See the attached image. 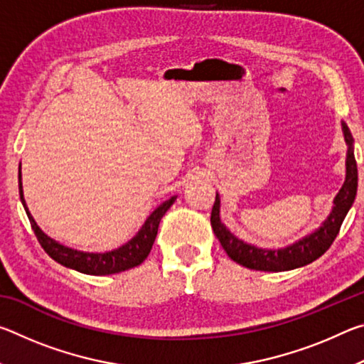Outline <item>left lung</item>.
Listing matches in <instances>:
<instances>
[{
	"label": "left lung",
	"instance_id": "1",
	"mask_svg": "<svg viewBox=\"0 0 364 364\" xmlns=\"http://www.w3.org/2000/svg\"><path fill=\"white\" fill-rule=\"evenodd\" d=\"M342 132L345 143H347V175L342 189L334 199V207L324 223L318 228L315 232L308 234L299 242H295L284 249H260L255 245L247 244L237 239L220 220V196L215 197V204L212 208L210 223L215 236L218 237L221 247L225 249L228 257L245 268L257 271H287L295 269L305 264L315 262L321 257L326 250L331 247L337 237L345 217L353 205L356 188H358V170H356V160L353 154V136L348 127L342 122Z\"/></svg>",
	"mask_w": 364,
	"mask_h": 364
}]
</instances>
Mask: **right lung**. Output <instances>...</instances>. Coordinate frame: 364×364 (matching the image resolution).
<instances>
[{
    "instance_id": "right-lung-1",
    "label": "right lung",
    "mask_w": 364,
    "mask_h": 364,
    "mask_svg": "<svg viewBox=\"0 0 364 364\" xmlns=\"http://www.w3.org/2000/svg\"><path fill=\"white\" fill-rule=\"evenodd\" d=\"M19 194L35 236L41 244V247L45 249L46 254L51 257L53 260L64 264L67 268H72L85 274H95V276L122 273V271L134 268L143 263L147 258V255H149L154 241H156L160 220H162L165 212H167L176 200V196H173L170 197L168 200H165L164 204H160L156 210L147 217L144 225L141 226V230L136 232V236H134L132 241L123 244L122 247L110 252H104V254H90V252H82V250L65 247V245L54 241V239L46 236V234L40 230V226L36 225V221L28 212L26 199H23L21 168H19Z\"/></svg>"
}]
</instances>
